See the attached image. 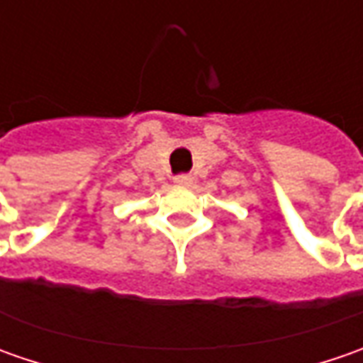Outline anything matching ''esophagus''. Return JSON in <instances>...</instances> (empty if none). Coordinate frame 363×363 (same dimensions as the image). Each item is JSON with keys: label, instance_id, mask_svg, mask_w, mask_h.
<instances>
[{"label": "esophagus", "instance_id": "1", "mask_svg": "<svg viewBox=\"0 0 363 363\" xmlns=\"http://www.w3.org/2000/svg\"><path fill=\"white\" fill-rule=\"evenodd\" d=\"M174 184L182 186V188H188V186L194 184V177L191 175H177V177H174Z\"/></svg>", "mask_w": 363, "mask_h": 363}]
</instances>
